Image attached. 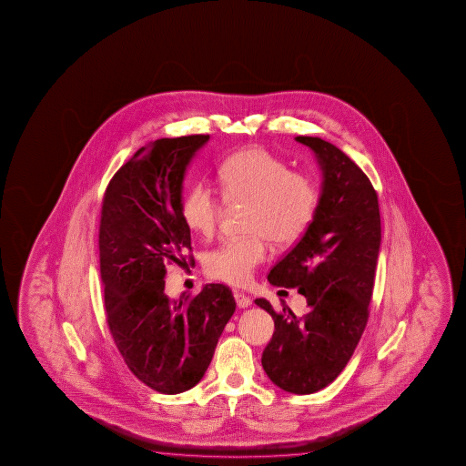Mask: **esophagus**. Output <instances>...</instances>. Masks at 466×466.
<instances>
[{
    "mask_svg": "<svg viewBox=\"0 0 466 466\" xmlns=\"http://www.w3.org/2000/svg\"><path fill=\"white\" fill-rule=\"evenodd\" d=\"M235 300H237V305L239 308L251 307V303H253L248 295H245V293L241 292L235 293Z\"/></svg>",
    "mask_w": 466,
    "mask_h": 466,
    "instance_id": "esophagus-1",
    "label": "esophagus"
}]
</instances>
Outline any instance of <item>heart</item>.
I'll return each instance as SVG.
<instances>
[{
	"label": "heart",
	"mask_w": 466,
	"mask_h": 466,
	"mask_svg": "<svg viewBox=\"0 0 466 466\" xmlns=\"http://www.w3.org/2000/svg\"><path fill=\"white\" fill-rule=\"evenodd\" d=\"M221 196L196 182L184 194L182 220L198 237L212 238L225 204L245 207L248 237L229 239L207 254V276L225 284H249L268 256V241L293 245L315 217L319 190L311 176L290 171L284 159L264 148H245L223 161L218 171Z\"/></svg>",
	"instance_id": "obj_1"
}]
</instances>
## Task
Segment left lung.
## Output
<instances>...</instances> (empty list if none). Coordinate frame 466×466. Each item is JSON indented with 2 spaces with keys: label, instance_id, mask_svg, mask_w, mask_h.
<instances>
[{
  "label": "left lung",
  "instance_id": "8db88e82",
  "mask_svg": "<svg viewBox=\"0 0 466 466\" xmlns=\"http://www.w3.org/2000/svg\"><path fill=\"white\" fill-rule=\"evenodd\" d=\"M315 151L323 171L315 217L300 241L268 274L277 287L305 295L307 315L274 311L276 331L262 352V369L284 391L309 395L338 379L369 321L381 223L379 196L362 169L332 143L297 137Z\"/></svg>",
  "mask_w": 466,
  "mask_h": 466
}]
</instances>
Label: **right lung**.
<instances>
[{
    "label": "right lung",
    "instance_id": "add662e5",
    "mask_svg": "<svg viewBox=\"0 0 466 466\" xmlns=\"http://www.w3.org/2000/svg\"><path fill=\"white\" fill-rule=\"evenodd\" d=\"M208 138H159L142 147L114 174L103 198L99 264L107 326L130 371L165 395L198 385L237 309L223 284L177 300L165 293L166 264L181 266L192 249L182 182Z\"/></svg>",
    "mask_w": 466,
    "mask_h": 466
}]
</instances>
